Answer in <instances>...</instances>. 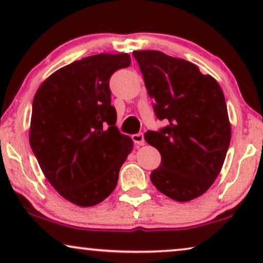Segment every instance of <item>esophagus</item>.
I'll return each instance as SVG.
<instances>
[{
	"mask_svg": "<svg viewBox=\"0 0 263 263\" xmlns=\"http://www.w3.org/2000/svg\"><path fill=\"white\" fill-rule=\"evenodd\" d=\"M133 140L138 146H143L145 145V138H143L142 133H139V134L133 135Z\"/></svg>",
	"mask_w": 263,
	"mask_h": 263,
	"instance_id": "esophagus-1",
	"label": "esophagus"
}]
</instances>
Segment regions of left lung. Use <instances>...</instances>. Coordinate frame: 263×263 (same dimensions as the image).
<instances>
[{"label":"left lung","instance_id":"8db88e82","mask_svg":"<svg viewBox=\"0 0 263 263\" xmlns=\"http://www.w3.org/2000/svg\"><path fill=\"white\" fill-rule=\"evenodd\" d=\"M154 112L168 124L145 140L161 156L154 186L178 202L207 192L221 171L230 140L228 106L220 85L188 61L156 50L133 51Z\"/></svg>","mask_w":263,"mask_h":263}]
</instances>
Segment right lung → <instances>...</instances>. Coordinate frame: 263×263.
<instances>
[{
	"instance_id": "right-lung-1",
	"label": "right lung",
	"mask_w": 263,
	"mask_h": 263,
	"mask_svg": "<svg viewBox=\"0 0 263 263\" xmlns=\"http://www.w3.org/2000/svg\"><path fill=\"white\" fill-rule=\"evenodd\" d=\"M128 53H98L46 78L32 103L30 145L50 184L69 202L96 206L117 185L133 140L118 132L109 80Z\"/></svg>"
}]
</instances>
